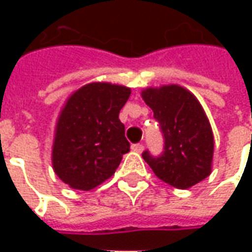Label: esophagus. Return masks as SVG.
Here are the masks:
<instances>
[{
  "instance_id": "1",
  "label": "esophagus",
  "mask_w": 252,
  "mask_h": 252,
  "mask_svg": "<svg viewBox=\"0 0 252 252\" xmlns=\"http://www.w3.org/2000/svg\"><path fill=\"white\" fill-rule=\"evenodd\" d=\"M131 150L136 151V153H141V151L144 150V146H143L141 143H137V144H133V146H131Z\"/></svg>"
}]
</instances>
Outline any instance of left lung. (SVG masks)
I'll return each mask as SVG.
<instances>
[{"instance_id":"8db88e82","label":"left lung","mask_w":252,"mask_h":252,"mask_svg":"<svg viewBox=\"0 0 252 252\" xmlns=\"http://www.w3.org/2000/svg\"><path fill=\"white\" fill-rule=\"evenodd\" d=\"M141 96L154 112L164 136L161 156L153 157L147 150L143 153L153 172L178 189L190 188L208 178L215 141L208 116L196 96L175 84L146 88Z\"/></svg>"}]
</instances>
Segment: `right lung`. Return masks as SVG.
Instances as JSON below:
<instances>
[{
  "mask_svg": "<svg viewBox=\"0 0 252 252\" xmlns=\"http://www.w3.org/2000/svg\"><path fill=\"white\" fill-rule=\"evenodd\" d=\"M130 92L123 85L91 83L67 99L56 125L52 162L70 188L91 190L101 185L129 153L119 112Z\"/></svg>",
  "mask_w": 252,
  "mask_h": 252,
  "instance_id": "add662e5",
  "label": "right lung"
}]
</instances>
